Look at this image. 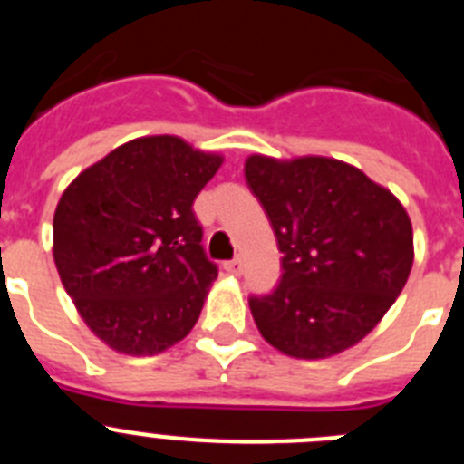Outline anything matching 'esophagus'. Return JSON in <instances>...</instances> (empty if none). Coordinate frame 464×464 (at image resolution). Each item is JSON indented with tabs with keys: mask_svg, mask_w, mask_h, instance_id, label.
<instances>
[{
	"mask_svg": "<svg viewBox=\"0 0 464 464\" xmlns=\"http://www.w3.org/2000/svg\"><path fill=\"white\" fill-rule=\"evenodd\" d=\"M223 269H225V272H227V274H232V276H239V274L244 272V265H241L239 257H235V260H227V262H225Z\"/></svg>",
	"mask_w": 464,
	"mask_h": 464,
	"instance_id": "34e87169",
	"label": "esophagus"
}]
</instances>
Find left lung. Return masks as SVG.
I'll return each mask as SVG.
<instances>
[{
  "label": "left lung",
  "mask_w": 464,
  "mask_h": 464,
  "mask_svg": "<svg viewBox=\"0 0 464 464\" xmlns=\"http://www.w3.org/2000/svg\"><path fill=\"white\" fill-rule=\"evenodd\" d=\"M244 174L283 253L276 288L248 299L257 330L293 358L342 353L374 330L407 283V211L339 160L251 155Z\"/></svg>",
  "instance_id": "8db88e82"
}]
</instances>
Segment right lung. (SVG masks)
<instances>
[{
    "mask_svg": "<svg viewBox=\"0 0 464 464\" xmlns=\"http://www.w3.org/2000/svg\"><path fill=\"white\" fill-rule=\"evenodd\" d=\"M220 162L169 134L134 139L60 197L55 267L90 330L118 353H162L195 327L218 267L192 202Z\"/></svg>",
    "mask_w": 464,
    "mask_h": 464,
    "instance_id": "right-lung-1",
    "label": "right lung"
}]
</instances>
